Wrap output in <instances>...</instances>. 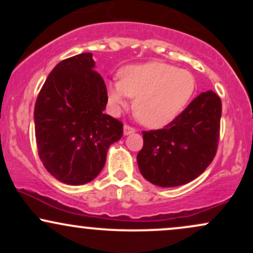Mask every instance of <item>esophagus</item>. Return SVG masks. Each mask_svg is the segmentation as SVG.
<instances>
[{"instance_id": "34e87169", "label": "esophagus", "mask_w": 253, "mask_h": 253, "mask_svg": "<svg viewBox=\"0 0 253 253\" xmlns=\"http://www.w3.org/2000/svg\"><path fill=\"white\" fill-rule=\"evenodd\" d=\"M134 132H135L134 127L129 126V125H125V126H124V134L125 135L132 134V133H134Z\"/></svg>"}]
</instances>
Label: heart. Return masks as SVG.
<instances>
[{"label": "heart", "mask_w": 253, "mask_h": 253, "mask_svg": "<svg viewBox=\"0 0 253 253\" xmlns=\"http://www.w3.org/2000/svg\"><path fill=\"white\" fill-rule=\"evenodd\" d=\"M195 78L189 71L161 62L125 66L119 82L107 84L109 103L114 108L134 98L135 117L150 128H159L181 114L195 92Z\"/></svg>", "instance_id": "obj_1"}]
</instances>
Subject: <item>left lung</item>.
<instances>
[{"label": "left lung", "mask_w": 253, "mask_h": 253, "mask_svg": "<svg viewBox=\"0 0 253 253\" xmlns=\"http://www.w3.org/2000/svg\"><path fill=\"white\" fill-rule=\"evenodd\" d=\"M221 110L220 97L208 90L164 128L144 130L143 149L136 156L141 175L164 188L201 175L216 155Z\"/></svg>", "instance_id": "1"}]
</instances>
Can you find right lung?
<instances>
[{"label":"right lung","mask_w":253,"mask_h":253,"mask_svg":"<svg viewBox=\"0 0 253 253\" xmlns=\"http://www.w3.org/2000/svg\"><path fill=\"white\" fill-rule=\"evenodd\" d=\"M91 53L64 59L46 78L34 107L38 153L58 181L85 184L106 163L124 125L103 114L108 95Z\"/></svg>","instance_id":"right-lung-1"}]
</instances>
